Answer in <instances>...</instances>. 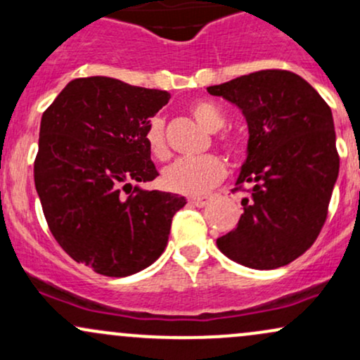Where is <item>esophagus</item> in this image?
Returning a JSON list of instances; mask_svg holds the SVG:
<instances>
[{
    "label": "esophagus",
    "mask_w": 360,
    "mask_h": 360,
    "mask_svg": "<svg viewBox=\"0 0 360 360\" xmlns=\"http://www.w3.org/2000/svg\"><path fill=\"white\" fill-rule=\"evenodd\" d=\"M210 200H212L210 196H198V198H191V200H189V203H191L193 206H196V208H203V206L210 203Z\"/></svg>",
    "instance_id": "1"
}]
</instances>
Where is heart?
<instances>
[{"instance_id": "b5f03b06", "label": "heart", "mask_w": 360, "mask_h": 360, "mask_svg": "<svg viewBox=\"0 0 360 360\" xmlns=\"http://www.w3.org/2000/svg\"><path fill=\"white\" fill-rule=\"evenodd\" d=\"M189 111L200 123L201 127L208 131H218L225 127L226 118L223 111L212 101L200 100L194 101L189 106ZM148 152L159 160H166L169 154V146L166 139V122L162 117H154L148 122L143 134ZM220 146L225 148L229 154H237V142L229 135H221ZM226 174V167L223 160L217 155H201L194 159H179L172 166H169L162 172V186L171 193L184 194V196H200L206 191L221 183Z\"/></svg>"}]
</instances>
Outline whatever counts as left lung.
Wrapping results in <instances>:
<instances>
[{
  "label": "left lung",
  "mask_w": 360,
  "mask_h": 360,
  "mask_svg": "<svg viewBox=\"0 0 360 360\" xmlns=\"http://www.w3.org/2000/svg\"><path fill=\"white\" fill-rule=\"evenodd\" d=\"M206 91L238 106L249 125L235 188L249 198L242 200L237 229L218 238V249L250 269L286 266L313 245L328 214L340 166L332 110L303 77L281 69Z\"/></svg>",
  "instance_id": "obj_1"
}]
</instances>
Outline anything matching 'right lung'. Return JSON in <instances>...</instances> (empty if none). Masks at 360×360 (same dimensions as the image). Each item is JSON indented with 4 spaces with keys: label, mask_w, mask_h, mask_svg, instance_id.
Returning <instances> with one entry per match:
<instances>
[{
    "label": "right lung",
    "mask_w": 360,
    "mask_h": 360,
    "mask_svg": "<svg viewBox=\"0 0 360 360\" xmlns=\"http://www.w3.org/2000/svg\"><path fill=\"white\" fill-rule=\"evenodd\" d=\"M167 91L113 77L74 79L44 111L35 188L57 243L110 278L146 269L167 245L183 196L146 191L159 172L143 139Z\"/></svg>",
    "instance_id": "right-lung-1"
}]
</instances>
